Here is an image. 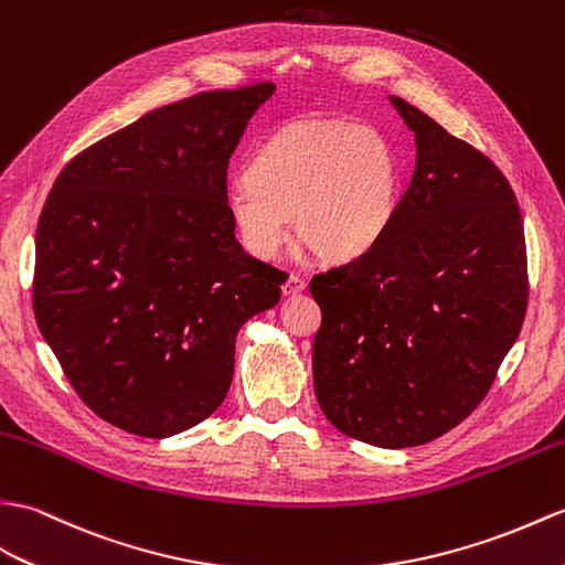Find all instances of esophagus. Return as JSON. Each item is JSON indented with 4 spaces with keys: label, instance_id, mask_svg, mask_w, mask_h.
<instances>
[{
    "label": "esophagus",
    "instance_id": "obj_1",
    "mask_svg": "<svg viewBox=\"0 0 565 565\" xmlns=\"http://www.w3.org/2000/svg\"><path fill=\"white\" fill-rule=\"evenodd\" d=\"M281 291H284V296H296L300 291H306V279L298 277V274H288V279L284 281Z\"/></svg>",
    "mask_w": 565,
    "mask_h": 565
}]
</instances>
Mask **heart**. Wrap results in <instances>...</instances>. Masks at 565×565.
I'll use <instances>...</instances> for the list:
<instances>
[{
	"label": "heart",
	"instance_id": "b5f03b06",
	"mask_svg": "<svg viewBox=\"0 0 565 565\" xmlns=\"http://www.w3.org/2000/svg\"><path fill=\"white\" fill-rule=\"evenodd\" d=\"M399 202L395 149L375 127L351 120L296 122L269 137L226 190V209L247 253L279 257L303 238L324 257L369 250Z\"/></svg>",
	"mask_w": 565,
	"mask_h": 565
}]
</instances>
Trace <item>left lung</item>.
I'll return each mask as SVG.
<instances>
[{"mask_svg": "<svg viewBox=\"0 0 565 565\" xmlns=\"http://www.w3.org/2000/svg\"><path fill=\"white\" fill-rule=\"evenodd\" d=\"M416 168L369 250L310 279L315 395L377 448L440 438L489 395L527 312L520 204L498 166L399 96Z\"/></svg>", "mask_w": 565, "mask_h": 565, "instance_id": "left-lung-1", "label": "left lung"}]
</instances>
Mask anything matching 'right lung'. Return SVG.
<instances>
[{"label":"right lung","instance_id":"1","mask_svg":"<svg viewBox=\"0 0 565 565\" xmlns=\"http://www.w3.org/2000/svg\"><path fill=\"white\" fill-rule=\"evenodd\" d=\"M274 84L204 90L62 168L35 233L33 312L90 412L141 438L226 399L235 334L279 303L284 271L235 241L228 161Z\"/></svg>","mask_w":565,"mask_h":565}]
</instances>
